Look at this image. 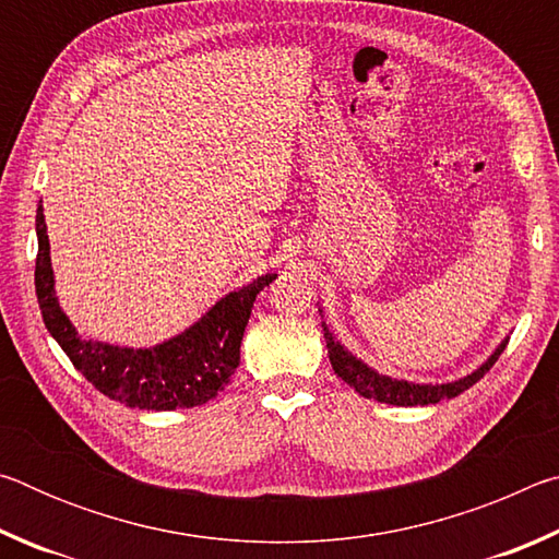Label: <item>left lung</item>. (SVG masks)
I'll use <instances>...</instances> for the list:
<instances>
[{"label":"left lung","instance_id":"left-lung-1","mask_svg":"<svg viewBox=\"0 0 559 559\" xmlns=\"http://www.w3.org/2000/svg\"><path fill=\"white\" fill-rule=\"evenodd\" d=\"M318 313L323 316V308L318 306ZM325 330V345L330 362H333V370L340 380L347 382L359 396H367V400L382 402V404H394V406H416V404H437L441 400H453L461 392H466L468 386L476 384L480 377H484L490 367L496 365V359L503 353L508 345V337L500 340V345L488 355L486 362H480L476 370L459 377V380L451 382H409L402 380V377H390L377 372L374 367L362 362L357 355L349 353V349L340 343L333 330L323 320Z\"/></svg>","mask_w":559,"mask_h":559}]
</instances>
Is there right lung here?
<instances>
[{
    "mask_svg": "<svg viewBox=\"0 0 559 559\" xmlns=\"http://www.w3.org/2000/svg\"><path fill=\"white\" fill-rule=\"evenodd\" d=\"M36 239L39 257L34 283L46 330L69 355L75 370L98 392L132 409H192L214 400L239 367L241 337L249 325L253 300L271 281L278 278V273H263L246 286L226 293L182 333L153 347L112 345L83 337L63 313L56 296L51 243L41 202L36 210Z\"/></svg>",
    "mask_w": 559,
    "mask_h": 559,
    "instance_id": "1",
    "label": "right lung"
}]
</instances>
